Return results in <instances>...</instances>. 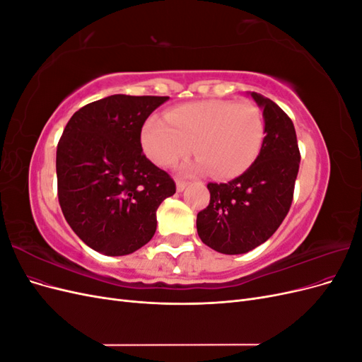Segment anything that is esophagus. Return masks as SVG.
<instances>
[{"label": "esophagus", "instance_id": "34e87169", "mask_svg": "<svg viewBox=\"0 0 362 362\" xmlns=\"http://www.w3.org/2000/svg\"><path fill=\"white\" fill-rule=\"evenodd\" d=\"M187 185H189V182H185V181H177V192L178 193H181V192H184V189L185 187H187Z\"/></svg>", "mask_w": 362, "mask_h": 362}]
</instances>
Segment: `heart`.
Listing matches in <instances>:
<instances>
[{
    "instance_id": "heart-1",
    "label": "heart",
    "mask_w": 362,
    "mask_h": 362,
    "mask_svg": "<svg viewBox=\"0 0 362 362\" xmlns=\"http://www.w3.org/2000/svg\"><path fill=\"white\" fill-rule=\"evenodd\" d=\"M152 116L141 128L140 141L146 157L169 168L193 151L198 160L189 173H211L233 180L243 175L259 156L266 127L259 108L252 103L201 101Z\"/></svg>"
}]
</instances>
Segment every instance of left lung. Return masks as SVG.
Wrapping results in <instances>:
<instances>
[{"label": "left lung", "instance_id": "8db88e82", "mask_svg": "<svg viewBox=\"0 0 362 362\" xmlns=\"http://www.w3.org/2000/svg\"><path fill=\"white\" fill-rule=\"evenodd\" d=\"M262 110L266 136L257 161L226 184L210 182V204L198 213L202 242L226 255L255 249L275 234L293 201L300 154L291 119L269 98L247 92Z\"/></svg>", "mask_w": 362, "mask_h": 362}]
</instances>
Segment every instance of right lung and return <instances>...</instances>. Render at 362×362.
Instances as JSON below:
<instances>
[{
    "instance_id": "obj_1",
    "label": "right lung",
    "mask_w": 362,
    "mask_h": 362,
    "mask_svg": "<svg viewBox=\"0 0 362 362\" xmlns=\"http://www.w3.org/2000/svg\"><path fill=\"white\" fill-rule=\"evenodd\" d=\"M168 96L112 95L81 107L57 145L59 202L72 231L108 257L154 237L157 208L175 193L169 175L141 151L148 116Z\"/></svg>"
}]
</instances>
